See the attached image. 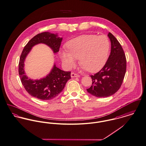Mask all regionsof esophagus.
<instances>
[{"mask_svg": "<svg viewBox=\"0 0 146 146\" xmlns=\"http://www.w3.org/2000/svg\"><path fill=\"white\" fill-rule=\"evenodd\" d=\"M71 78H79L80 77V75L78 74H76L74 72H71Z\"/></svg>", "mask_w": 146, "mask_h": 146, "instance_id": "esophagus-1", "label": "esophagus"}]
</instances>
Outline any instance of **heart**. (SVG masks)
<instances>
[{
    "instance_id": "heart-1",
    "label": "heart",
    "mask_w": 146,
    "mask_h": 146,
    "mask_svg": "<svg viewBox=\"0 0 146 146\" xmlns=\"http://www.w3.org/2000/svg\"><path fill=\"white\" fill-rule=\"evenodd\" d=\"M67 51L60 56L68 67L74 66L76 59L84 68L90 72L99 71L106 65L110 50V41L106 35L81 36L68 42Z\"/></svg>"
}]
</instances>
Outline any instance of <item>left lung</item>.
Masks as SVG:
<instances>
[{"label":"left lung","instance_id":"obj_1","mask_svg":"<svg viewBox=\"0 0 146 146\" xmlns=\"http://www.w3.org/2000/svg\"><path fill=\"white\" fill-rule=\"evenodd\" d=\"M111 42V52L106 65L97 73L90 75L92 85L88 92L95 96L104 98L116 93L120 88L126 72L127 60L118 40L111 33L108 35Z\"/></svg>","mask_w":146,"mask_h":146}]
</instances>
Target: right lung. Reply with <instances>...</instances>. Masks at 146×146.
I'll use <instances>...</instances> for the list:
<instances>
[{
	"label": "right lung",
	"mask_w": 146,
	"mask_h": 146,
	"mask_svg": "<svg viewBox=\"0 0 146 146\" xmlns=\"http://www.w3.org/2000/svg\"><path fill=\"white\" fill-rule=\"evenodd\" d=\"M62 40V38L57 37V35L42 32L33 37L25 46L19 58L18 72L22 85L32 96L43 100H51L63 90L67 81L71 79L70 71L61 70L55 65L50 74L39 80L28 79L24 71V61L33 46L40 43H44L56 53L59 51Z\"/></svg>",
	"instance_id": "obj_1"
}]
</instances>
